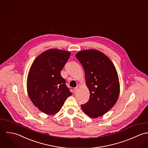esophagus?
Instances as JSON below:
<instances>
[{"label":"esophagus","instance_id":"34e87169","mask_svg":"<svg viewBox=\"0 0 148 148\" xmlns=\"http://www.w3.org/2000/svg\"><path fill=\"white\" fill-rule=\"evenodd\" d=\"M77 91H78V88H74V89H73V91H74V93L77 92Z\"/></svg>","mask_w":148,"mask_h":148}]
</instances>
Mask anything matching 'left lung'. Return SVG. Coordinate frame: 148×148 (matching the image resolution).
I'll use <instances>...</instances> for the list:
<instances>
[{"mask_svg":"<svg viewBox=\"0 0 148 148\" xmlns=\"http://www.w3.org/2000/svg\"><path fill=\"white\" fill-rule=\"evenodd\" d=\"M75 56L84 67L90 92L89 101L81 105L82 109L91 118L101 117L118 100L120 85L116 69L109 57L95 49L80 51Z\"/></svg>","mask_w":148,"mask_h":148,"instance_id":"8db88e82","label":"left lung"}]
</instances>
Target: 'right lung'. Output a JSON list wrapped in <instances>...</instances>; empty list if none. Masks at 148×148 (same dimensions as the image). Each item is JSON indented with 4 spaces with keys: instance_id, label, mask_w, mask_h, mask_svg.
<instances>
[{
    "instance_id": "obj_1",
    "label": "right lung",
    "mask_w": 148,
    "mask_h": 148,
    "mask_svg": "<svg viewBox=\"0 0 148 148\" xmlns=\"http://www.w3.org/2000/svg\"><path fill=\"white\" fill-rule=\"evenodd\" d=\"M68 51L47 50L34 60L27 75V90L33 104L42 112L54 115L72 93L60 71L70 56Z\"/></svg>"
}]
</instances>
